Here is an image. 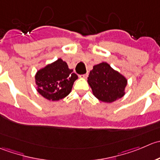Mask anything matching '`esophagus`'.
I'll use <instances>...</instances> for the list:
<instances>
[{
    "label": "esophagus",
    "mask_w": 160,
    "mask_h": 160,
    "mask_svg": "<svg viewBox=\"0 0 160 160\" xmlns=\"http://www.w3.org/2000/svg\"><path fill=\"white\" fill-rule=\"evenodd\" d=\"M79 77H80V78H87V77H88V73L84 74V75H79Z\"/></svg>",
    "instance_id": "1"
}]
</instances>
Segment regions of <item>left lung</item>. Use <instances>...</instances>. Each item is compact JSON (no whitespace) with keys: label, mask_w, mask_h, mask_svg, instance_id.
<instances>
[{"label":"left lung","mask_w":160,"mask_h":160,"mask_svg":"<svg viewBox=\"0 0 160 160\" xmlns=\"http://www.w3.org/2000/svg\"><path fill=\"white\" fill-rule=\"evenodd\" d=\"M92 93L102 102H112L125 94L128 80L106 62L93 66L88 77Z\"/></svg>","instance_id":"obj_1"}]
</instances>
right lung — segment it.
Returning <instances> with one entry per match:
<instances>
[{
  "instance_id": "right-lung-1",
  "label": "right lung",
  "mask_w": 160,
  "mask_h": 160,
  "mask_svg": "<svg viewBox=\"0 0 160 160\" xmlns=\"http://www.w3.org/2000/svg\"><path fill=\"white\" fill-rule=\"evenodd\" d=\"M35 79L41 96L48 100L58 101L71 92L78 75L68 68L65 61L59 58L38 71Z\"/></svg>"
}]
</instances>
